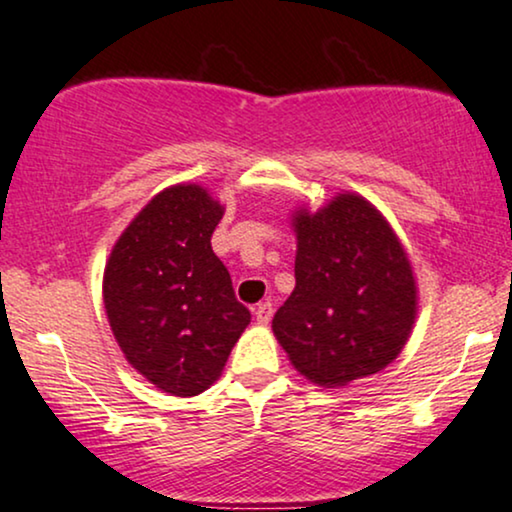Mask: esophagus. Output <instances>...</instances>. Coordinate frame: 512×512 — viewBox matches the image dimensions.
Masks as SVG:
<instances>
[{"mask_svg":"<svg viewBox=\"0 0 512 512\" xmlns=\"http://www.w3.org/2000/svg\"><path fill=\"white\" fill-rule=\"evenodd\" d=\"M254 315L261 325H268L270 318H273V304L270 301H261V304L254 306Z\"/></svg>","mask_w":512,"mask_h":512,"instance_id":"esophagus-1","label":"esophagus"}]
</instances>
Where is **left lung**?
Returning a JSON list of instances; mask_svg holds the SVG:
<instances>
[{"mask_svg":"<svg viewBox=\"0 0 512 512\" xmlns=\"http://www.w3.org/2000/svg\"><path fill=\"white\" fill-rule=\"evenodd\" d=\"M294 223L296 287L273 318L289 361L323 387L387 368L415 323L413 270L387 220L356 194H339Z\"/></svg>","mask_w":512,"mask_h":512,"instance_id":"left-lung-1","label":"left lung"}]
</instances>
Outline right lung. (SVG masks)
Wrapping results in <instances>:
<instances>
[{"mask_svg": "<svg viewBox=\"0 0 512 512\" xmlns=\"http://www.w3.org/2000/svg\"><path fill=\"white\" fill-rule=\"evenodd\" d=\"M223 206L197 185L156 194L113 246L104 306L125 358L173 396L218 380L251 323L211 237Z\"/></svg>", "mask_w": 512, "mask_h": 512, "instance_id": "right-lung-1", "label": "right lung"}]
</instances>
